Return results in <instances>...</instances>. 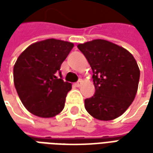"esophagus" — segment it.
<instances>
[{
	"label": "esophagus",
	"mask_w": 153,
	"mask_h": 153,
	"mask_svg": "<svg viewBox=\"0 0 153 153\" xmlns=\"http://www.w3.org/2000/svg\"><path fill=\"white\" fill-rule=\"evenodd\" d=\"M82 83H83L82 79H79V81H78V82H77V83H75V84H74V85H75L76 87H80V85L82 84Z\"/></svg>",
	"instance_id": "34e87169"
}]
</instances>
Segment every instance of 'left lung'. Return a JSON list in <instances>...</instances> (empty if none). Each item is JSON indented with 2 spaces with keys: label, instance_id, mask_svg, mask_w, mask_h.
I'll list each match as a JSON object with an SVG mask.
<instances>
[{
  "label": "left lung",
  "instance_id": "1",
  "mask_svg": "<svg viewBox=\"0 0 153 153\" xmlns=\"http://www.w3.org/2000/svg\"><path fill=\"white\" fill-rule=\"evenodd\" d=\"M93 70L95 93L84 100L87 111L100 120H111L128 109L138 91L140 71L129 51L102 39L79 44Z\"/></svg>",
  "mask_w": 153,
  "mask_h": 153
}]
</instances>
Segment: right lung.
I'll list each match as a JSON object with an SVG mask.
<instances>
[{"mask_svg":"<svg viewBox=\"0 0 153 153\" xmlns=\"http://www.w3.org/2000/svg\"><path fill=\"white\" fill-rule=\"evenodd\" d=\"M74 44L50 38L32 44L14 66V83L23 105L33 115L51 118L61 112L71 83L56 75Z\"/></svg>","mask_w":153,"mask_h":153,"instance_id":"right-lung-1","label":"right lung"}]
</instances>
